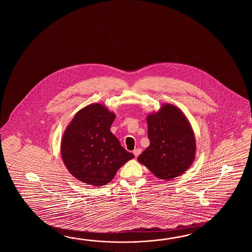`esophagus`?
<instances>
[{
    "mask_svg": "<svg viewBox=\"0 0 252 252\" xmlns=\"http://www.w3.org/2000/svg\"><path fill=\"white\" fill-rule=\"evenodd\" d=\"M140 153H141V150L140 149H136V150H133V154L135 156V158H137Z\"/></svg>",
    "mask_w": 252,
    "mask_h": 252,
    "instance_id": "1",
    "label": "esophagus"
}]
</instances>
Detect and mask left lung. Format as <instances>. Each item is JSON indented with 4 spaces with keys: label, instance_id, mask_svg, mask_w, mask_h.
Returning a JSON list of instances; mask_svg holds the SVG:
<instances>
[{
    "label": "left lung",
    "instance_id": "left-lung-1",
    "mask_svg": "<svg viewBox=\"0 0 252 252\" xmlns=\"http://www.w3.org/2000/svg\"><path fill=\"white\" fill-rule=\"evenodd\" d=\"M150 144L138 161L156 177L171 180L193 164L196 144L193 128L179 108L164 103L158 113L147 116Z\"/></svg>",
    "mask_w": 252,
    "mask_h": 252
}]
</instances>
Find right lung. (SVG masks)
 Returning <instances> with one entry per match:
<instances>
[{
    "label": "right lung",
    "instance_id": "1",
    "mask_svg": "<svg viewBox=\"0 0 252 252\" xmlns=\"http://www.w3.org/2000/svg\"><path fill=\"white\" fill-rule=\"evenodd\" d=\"M116 117L101 103H92L75 113L61 139L64 166L76 179L102 187L112 181L119 168L132 159L110 128Z\"/></svg>",
    "mask_w": 252,
    "mask_h": 252
}]
</instances>
